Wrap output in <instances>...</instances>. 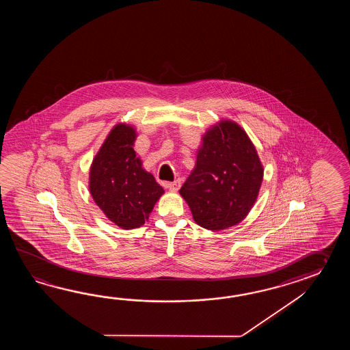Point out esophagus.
Returning a JSON list of instances; mask_svg holds the SVG:
<instances>
[{
  "mask_svg": "<svg viewBox=\"0 0 350 350\" xmlns=\"http://www.w3.org/2000/svg\"><path fill=\"white\" fill-rule=\"evenodd\" d=\"M167 186V189L170 190V191H178V189H180V186H181V181L180 180H175V181H172V183H167L166 184Z\"/></svg>",
  "mask_w": 350,
  "mask_h": 350,
  "instance_id": "obj_1",
  "label": "esophagus"
}]
</instances>
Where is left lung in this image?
<instances>
[{
    "label": "left lung",
    "mask_w": 350,
    "mask_h": 350,
    "mask_svg": "<svg viewBox=\"0 0 350 350\" xmlns=\"http://www.w3.org/2000/svg\"><path fill=\"white\" fill-rule=\"evenodd\" d=\"M264 169L244 129L221 120L202 136L196 164L180 189L193 220L208 230L241 223L258 199Z\"/></svg>",
    "instance_id": "obj_1"
}]
</instances>
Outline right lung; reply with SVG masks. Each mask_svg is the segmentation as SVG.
<instances>
[{
    "mask_svg": "<svg viewBox=\"0 0 350 350\" xmlns=\"http://www.w3.org/2000/svg\"><path fill=\"white\" fill-rule=\"evenodd\" d=\"M136 136L134 126L115 125L90 167L92 199L110 221L125 230L144 225L164 193V189L136 157Z\"/></svg>",
    "mask_w": 350,
    "mask_h": 350,
    "instance_id": "1",
    "label": "right lung"
}]
</instances>
